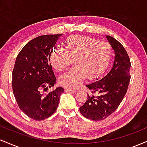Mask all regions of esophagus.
I'll list each match as a JSON object with an SVG mask.
<instances>
[{
  "mask_svg": "<svg viewBox=\"0 0 147 147\" xmlns=\"http://www.w3.org/2000/svg\"><path fill=\"white\" fill-rule=\"evenodd\" d=\"M65 90L68 91V92H71V93H76V92H77V90H73V89H70V88H66V89H65Z\"/></svg>",
  "mask_w": 147,
  "mask_h": 147,
  "instance_id": "34e87169",
  "label": "esophagus"
}]
</instances>
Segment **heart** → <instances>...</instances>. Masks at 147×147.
I'll list each match as a JSON object with an SVG mask.
<instances>
[{"label":"heart","instance_id":"obj_1","mask_svg":"<svg viewBox=\"0 0 147 147\" xmlns=\"http://www.w3.org/2000/svg\"><path fill=\"white\" fill-rule=\"evenodd\" d=\"M111 47L107 42L89 36L75 35L68 37L64 48H57L50 54L51 65L62 71L73 63L75 66L60 76L61 84L71 89L77 88L86 77H98L108 68L111 55Z\"/></svg>","mask_w":147,"mask_h":147}]
</instances>
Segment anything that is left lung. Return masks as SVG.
I'll return each instance as SVG.
<instances>
[{"label":"left lung","instance_id":"left-lung-1","mask_svg":"<svg viewBox=\"0 0 147 147\" xmlns=\"http://www.w3.org/2000/svg\"><path fill=\"white\" fill-rule=\"evenodd\" d=\"M115 51L113 67L97 82L86 85L90 92L79 109L88 119L99 121L114 112L125 96L130 82L131 61L123 45L113 37L106 36Z\"/></svg>","mask_w":147,"mask_h":147}]
</instances>
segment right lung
Wrapping results in <instances>:
<instances>
[{"instance_id": "right-lung-1", "label": "right lung", "mask_w": 147, "mask_h": 147, "mask_svg": "<svg viewBox=\"0 0 147 147\" xmlns=\"http://www.w3.org/2000/svg\"><path fill=\"white\" fill-rule=\"evenodd\" d=\"M61 36L62 34L36 37L23 47L15 61L13 93L20 109L35 120H43L54 113L64 91L62 87H57L44 93L56 84L50 57Z\"/></svg>"}]
</instances>
